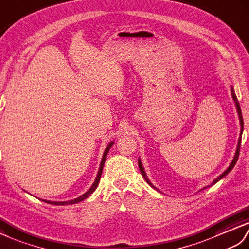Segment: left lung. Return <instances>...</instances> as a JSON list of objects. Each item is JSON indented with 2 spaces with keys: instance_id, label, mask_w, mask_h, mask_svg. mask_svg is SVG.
<instances>
[{
  "instance_id": "obj_1",
  "label": "left lung",
  "mask_w": 249,
  "mask_h": 249,
  "mask_svg": "<svg viewBox=\"0 0 249 249\" xmlns=\"http://www.w3.org/2000/svg\"><path fill=\"white\" fill-rule=\"evenodd\" d=\"M231 95H232V98H233V100H234V102H235V107H236V109H237V113H239V117H240V124H241V136H240V139H239V142H237V148H236V152H235V156H234V158H233V160H232V162H231V164L229 165V167L226 169L224 173L220 175L218 178H216L215 179L214 181H213V183L211 184V185H213V184H215L216 183V182H218L220 179H223L225 176H227L231 170H232V168L234 167V165L236 164V161H237V159H239V154H240V148H241V141H242V133H243V128H244V121H243V117H242V110H241V107H240V103H239V101H237V98H236V96H235V92H234V89H233V87H231ZM139 167H140V170H141V173H142V177L143 178H145V180L147 181V183L150 185V186H152L153 189H156V187L153 186V184L151 183L150 181H149V179L147 178V176H146V174H145V170H143V167H142V162H141V160H139ZM210 185V186H211ZM204 189H207V187H204Z\"/></svg>"
}]
</instances>
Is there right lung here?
I'll list each match as a JSON object with an SVG mask.
<instances>
[{
  "label": "right lung",
  "instance_id": "right-lung-1",
  "mask_svg": "<svg viewBox=\"0 0 249 249\" xmlns=\"http://www.w3.org/2000/svg\"><path fill=\"white\" fill-rule=\"evenodd\" d=\"M113 145H114V142H109V143H108V146L107 147L106 151H104V153H103V158H102V161H101V164H100V168H99V171H98V176H97V178H96L95 182H93V184L91 185L90 189L88 190V191L85 193V194H83L82 196H80V197H78V198H75V199H73V200H70V201H49V200H42V201H45V202H47V203L55 204V206H65V204H73V203H78V202H80V201H82V200L86 199V198H87L88 196H89V195L91 194V193L97 189V186H98V184H99V182H100V178H101L102 170H103V166H104V162H106V157L107 156V153H108V151H109V149H110V147H112Z\"/></svg>",
  "mask_w": 249,
  "mask_h": 249
}]
</instances>
